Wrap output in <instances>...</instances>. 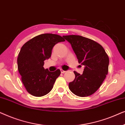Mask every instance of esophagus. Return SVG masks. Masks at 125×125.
I'll return each mask as SVG.
<instances>
[{
    "mask_svg": "<svg viewBox=\"0 0 125 125\" xmlns=\"http://www.w3.org/2000/svg\"><path fill=\"white\" fill-rule=\"evenodd\" d=\"M60 71H61V73H64L65 72V71H64V70L62 69H60Z\"/></svg>",
    "mask_w": 125,
    "mask_h": 125,
    "instance_id": "obj_1",
    "label": "esophagus"
}]
</instances>
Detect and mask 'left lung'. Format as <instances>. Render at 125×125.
I'll use <instances>...</instances> for the list:
<instances>
[{"instance_id":"left-lung-1","label":"left lung","mask_w":125,"mask_h":125,"mask_svg":"<svg viewBox=\"0 0 125 125\" xmlns=\"http://www.w3.org/2000/svg\"><path fill=\"white\" fill-rule=\"evenodd\" d=\"M63 37L71 44L78 62L84 66L82 74L74 72L75 78L69 83V89L77 96H89L98 89L108 73V56L100 44L91 39L79 35Z\"/></svg>"}]
</instances>
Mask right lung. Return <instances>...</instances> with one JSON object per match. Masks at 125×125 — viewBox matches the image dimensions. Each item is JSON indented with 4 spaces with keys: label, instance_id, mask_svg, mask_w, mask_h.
Returning <instances> with one entry per match:
<instances>
[{
    "label": "right lung",
    "instance_id": "obj_1",
    "mask_svg": "<svg viewBox=\"0 0 125 125\" xmlns=\"http://www.w3.org/2000/svg\"><path fill=\"white\" fill-rule=\"evenodd\" d=\"M64 41L58 35L44 33L31 39L21 47L17 60L18 71L25 89L31 95L42 97L52 89L61 71L45 69L44 61L51 57L53 47Z\"/></svg>",
    "mask_w": 125,
    "mask_h": 125
}]
</instances>
